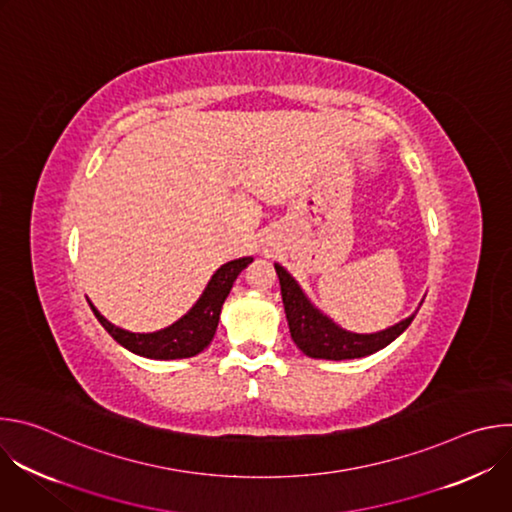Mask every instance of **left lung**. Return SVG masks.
<instances>
[{
    "label": "left lung",
    "instance_id": "1",
    "mask_svg": "<svg viewBox=\"0 0 512 512\" xmlns=\"http://www.w3.org/2000/svg\"><path fill=\"white\" fill-rule=\"evenodd\" d=\"M273 267L281 285V300H283V310H285L291 340H294L296 346L310 358L348 360V358H360V356L379 352L409 328V324L413 322L417 310L425 300L423 298L419 302L417 310L411 316H407L405 320L385 330L371 332V334L350 332L340 324H336L330 316H326L308 298L302 285L285 267H281L279 263H273Z\"/></svg>",
    "mask_w": 512,
    "mask_h": 512
}]
</instances>
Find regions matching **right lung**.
I'll use <instances>...</instances> for the list:
<instances>
[{"mask_svg": "<svg viewBox=\"0 0 512 512\" xmlns=\"http://www.w3.org/2000/svg\"><path fill=\"white\" fill-rule=\"evenodd\" d=\"M249 263H253V257L233 259L218 267L208 279L194 306L182 318L156 332H131L115 326L93 306L89 298L87 302L101 326L113 336L115 342H119L129 352L152 360L190 358L202 352L212 342L218 320H221L223 304L231 294L235 279Z\"/></svg>", "mask_w": 512, "mask_h": 512, "instance_id": "add662e5", "label": "right lung"}]
</instances>
